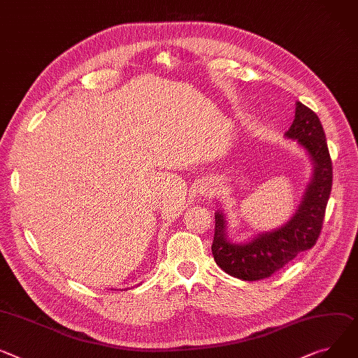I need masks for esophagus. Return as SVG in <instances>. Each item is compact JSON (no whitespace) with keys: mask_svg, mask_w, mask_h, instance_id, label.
I'll list each match as a JSON object with an SVG mask.
<instances>
[{"mask_svg":"<svg viewBox=\"0 0 358 358\" xmlns=\"http://www.w3.org/2000/svg\"><path fill=\"white\" fill-rule=\"evenodd\" d=\"M206 194H208V196H211V189H210V192H206Z\"/></svg>","mask_w":358,"mask_h":358,"instance_id":"1","label":"esophagus"}]
</instances>
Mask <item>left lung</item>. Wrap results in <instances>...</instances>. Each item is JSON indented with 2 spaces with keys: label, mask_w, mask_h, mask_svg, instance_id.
Masks as SVG:
<instances>
[{
  "label": "left lung",
  "mask_w": 358,
  "mask_h": 358,
  "mask_svg": "<svg viewBox=\"0 0 358 358\" xmlns=\"http://www.w3.org/2000/svg\"><path fill=\"white\" fill-rule=\"evenodd\" d=\"M288 139L305 150L313 164L301 204L283 226L256 234L245 243H233L227 236L224 213L217 210L211 252L216 264L229 275L243 280L269 278L298 253L311 249L320 237L325 207L332 187V162L320 117L308 106L296 102L295 119L285 132Z\"/></svg>",
  "instance_id": "obj_1"
}]
</instances>
